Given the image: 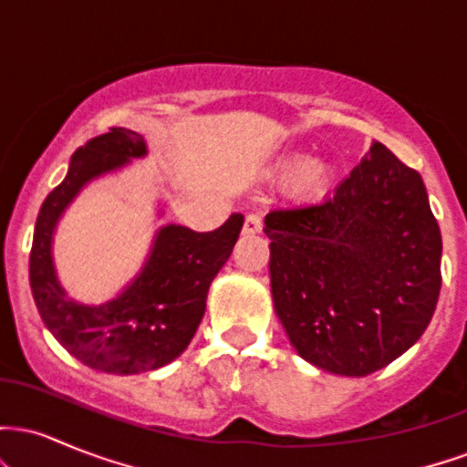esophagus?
I'll return each mask as SVG.
<instances>
[{"mask_svg": "<svg viewBox=\"0 0 467 467\" xmlns=\"http://www.w3.org/2000/svg\"><path fill=\"white\" fill-rule=\"evenodd\" d=\"M261 228H264V219L254 215V213H250L244 222V234H256L261 233Z\"/></svg>", "mask_w": 467, "mask_h": 467, "instance_id": "1", "label": "esophagus"}]
</instances>
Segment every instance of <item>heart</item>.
<instances>
[{"label": "heart", "instance_id": "heart-1", "mask_svg": "<svg viewBox=\"0 0 467 467\" xmlns=\"http://www.w3.org/2000/svg\"><path fill=\"white\" fill-rule=\"evenodd\" d=\"M298 171L294 178V189L303 197H316L325 192L331 182V169L325 162H307L305 158H296L292 162Z\"/></svg>", "mask_w": 467, "mask_h": 467}]
</instances>
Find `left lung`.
Wrapping results in <instances>:
<instances>
[{
  "label": "left lung",
  "instance_id": "1",
  "mask_svg": "<svg viewBox=\"0 0 467 467\" xmlns=\"http://www.w3.org/2000/svg\"><path fill=\"white\" fill-rule=\"evenodd\" d=\"M275 309L298 356L362 378L409 351L441 289L426 186L382 142L325 202L267 213Z\"/></svg>",
  "mask_w": 467,
  "mask_h": 467
}]
</instances>
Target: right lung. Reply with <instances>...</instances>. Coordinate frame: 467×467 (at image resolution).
I'll list each match as a JSON object with an SVG mask.
<instances>
[{"mask_svg":"<svg viewBox=\"0 0 467 467\" xmlns=\"http://www.w3.org/2000/svg\"><path fill=\"white\" fill-rule=\"evenodd\" d=\"M144 153V138L125 127H111L78 147L66 180L41 203L32 237L30 287L41 318L77 360L103 373L153 371L189 347L206 309L208 287L244 226L241 213L211 233L166 226L155 237L140 276L120 296L99 307L69 301L50 254L58 217L83 184Z\"/></svg>","mask_w":467,"mask_h":467,"instance_id":"obj_1","label":"right lung"}]
</instances>
